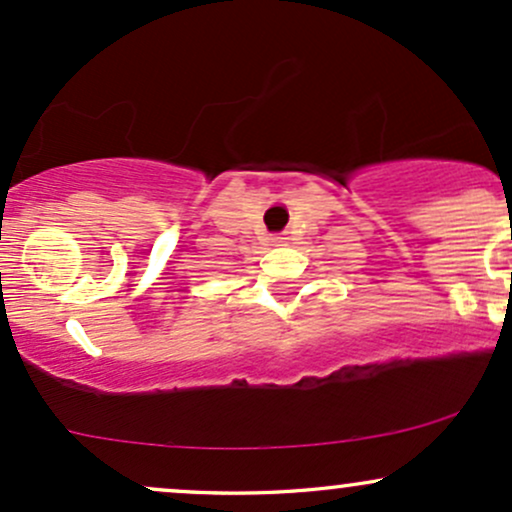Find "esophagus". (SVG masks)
Instances as JSON below:
<instances>
[{
    "label": "esophagus",
    "mask_w": 512,
    "mask_h": 512,
    "mask_svg": "<svg viewBox=\"0 0 512 512\" xmlns=\"http://www.w3.org/2000/svg\"><path fill=\"white\" fill-rule=\"evenodd\" d=\"M272 243H274V245H284V243H286V238H284V236H274V238H272Z\"/></svg>",
    "instance_id": "34e87169"
}]
</instances>
